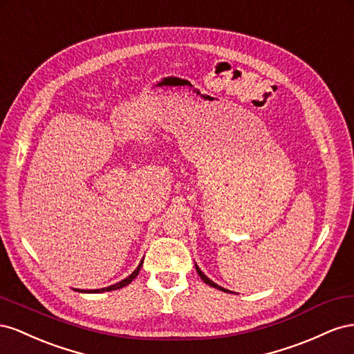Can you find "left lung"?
I'll return each instance as SVG.
<instances>
[{"mask_svg": "<svg viewBox=\"0 0 354 354\" xmlns=\"http://www.w3.org/2000/svg\"><path fill=\"white\" fill-rule=\"evenodd\" d=\"M196 270H197V272H198V276H200V279L205 281L206 285H209V286H212V288H215V289H219V290H224V292H230V290H227V289H224V288H221V286H218L216 283H214V281H212L210 279H207L205 274H203V271H201L197 266H196Z\"/></svg>", "mask_w": 354, "mask_h": 354, "instance_id": "left-lung-1", "label": "left lung"}]
</instances>
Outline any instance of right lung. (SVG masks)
<instances>
[{
  "mask_svg": "<svg viewBox=\"0 0 354 354\" xmlns=\"http://www.w3.org/2000/svg\"><path fill=\"white\" fill-rule=\"evenodd\" d=\"M142 264H144V261H140V264L138 266V268L132 272V274H130L129 277H126L124 280L118 281V283H115V285H113V286L102 288V289H93V290H80V289H78V292H87V294H99V292H109V290H115V289H120V288H124V286H127L133 279H136V276L139 274V270H140V267H142Z\"/></svg>",
  "mask_w": 354,
  "mask_h": 354,
  "instance_id": "1",
  "label": "right lung"
}]
</instances>
